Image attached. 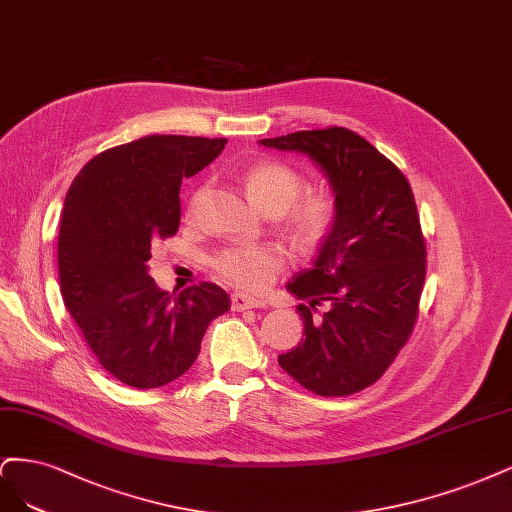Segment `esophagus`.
Listing matches in <instances>:
<instances>
[{
  "instance_id": "esophagus-1",
  "label": "esophagus",
  "mask_w": 512,
  "mask_h": 512,
  "mask_svg": "<svg viewBox=\"0 0 512 512\" xmlns=\"http://www.w3.org/2000/svg\"><path fill=\"white\" fill-rule=\"evenodd\" d=\"M266 304H263L261 300H253L249 298V295L244 293H234L232 295V310L236 312H242V310H249V308H263Z\"/></svg>"
}]
</instances>
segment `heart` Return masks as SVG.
<instances>
[{"instance_id": "1", "label": "heart", "mask_w": 512, "mask_h": 512, "mask_svg": "<svg viewBox=\"0 0 512 512\" xmlns=\"http://www.w3.org/2000/svg\"><path fill=\"white\" fill-rule=\"evenodd\" d=\"M244 183L259 208L270 214L285 212L287 227L306 244L323 240L336 221V197L327 189L302 194L304 176L289 163L259 161L246 172ZM206 193L208 185H202L191 195L187 208L191 217L200 210ZM210 266L223 283L246 293H263L287 266V251L278 244H236L214 255Z\"/></svg>"}]
</instances>
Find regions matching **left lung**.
Listing matches in <instances>:
<instances>
[{"label": "left lung", "mask_w": 512, "mask_h": 512, "mask_svg": "<svg viewBox=\"0 0 512 512\" xmlns=\"http://www.w3.org/2000/svg\"><path fill=\"white\" fill-rule=\"evenodd\" d=\"M308 155L327 174L338 214L312 268L287 289L300 304L304 340L278 366L304 389L342 398L374 385L419 319L427 251L415 195L400 168L346 127L261 140ZM317 305L326 310L315 318Z\"/></svg>", "instance_id": "1"}]
</instances>
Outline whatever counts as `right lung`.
Wrapping results in <instances>:
<instances>
[{
    "instance_id": "obj_1",
    "label": "right lung",
    "mask_w": 512,
    "mask_h": 512,
    "mask_svg": "<svg viewBox=\"0 0 512 512\" xmlns=\"http://www.w3.org/2000/svg\"><path fill=\"white\" fill-rule=\"evenodd\" d=\"M225 138L144 136L95 155L65 195L59 283L65 308L117 381L155 389L200 355L210 321L232 308L214 283L176 298L148 276L151 244L180 223V185L221 155Z\"/></svg>"
}]
</instances>
